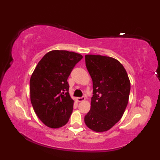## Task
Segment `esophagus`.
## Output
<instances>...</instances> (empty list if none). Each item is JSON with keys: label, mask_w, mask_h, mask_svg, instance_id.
Here are the masks:
<instances>
[{"label": "esophagus", "mask_w": 160, "mask_h": 160, "mask_svg": "<svg viewBox=\"0 0 160 160\" xmlns=\"http://www.w3.org/2000/svg\"><path fill=\"white\" fill-rule=\"evenodd\" d=\"M85 99V97H78L77 98V101L78 102H82Z\"/></svg>", "instance_id": "esophagus-1"}]
</instances>
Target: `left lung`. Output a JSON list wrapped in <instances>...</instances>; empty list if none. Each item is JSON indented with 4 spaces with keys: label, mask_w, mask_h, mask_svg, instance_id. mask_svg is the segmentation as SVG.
<instances>
[{
    "label": "left lung",
    "mask_w": 160,
    "mask_h": 160,
    "mask_svg": "<svg viewBox=\"0 0 160 160\" xmlns=\"http://www.w3.org/2000/svg\"><path fill=\"white\" fill-rule=\"evenodd\" d=\"M85 64L92 80L93 96L85 123L94 131H107L120 120L128 104V74L120 62L108 56L86 55Z\"/></svg>",
    "instance_id": "obj_1"
}]
</instances>
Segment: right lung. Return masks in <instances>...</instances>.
<instances>
[{"label": "right lung", "instance_id": "right-lung-1", "mask_svg": "<svg viewBox=\"0 0 160 160\" xmlns=\"http://www.w3.org/2000/svg\"><path fill=\"white\" fill-rule=\"evenodd\" d=\"M82 56L64 50L45 54L32 73L29 89L32 107L46 126L57 128L68 121L73 109L68 78Z\"/></svg>", "mask_w": 160, "mask_h": 160}]
</instances>
